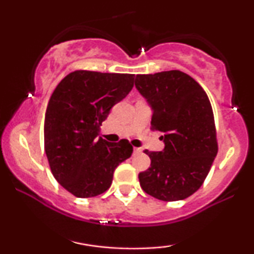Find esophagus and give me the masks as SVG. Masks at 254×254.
<instances>
[{
    "mask_svg": "<svg viewBox=\"0 0 254 254\" xmlns=\"http://www.w3.org/2000/svg\"><path fill=\"white\" fill-rule=\"evenodd\" d=\"M141 151H142L141 148H133V153H135V154H138V153H141Z\"/></svg>",
    "mask_w": 254,
    "mask_h": 254,
    "instance_id": "obj_1",
    "label": "esophagus"
}]
</instances>
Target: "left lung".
<instances>
[{
  "label": "left lung",
  "instance_id": "8db88e82",
  "mask_svg": "<svg viewBox=\"0 0 254 254\" xmlns=\"http://www.w3.org/2000/svg\"><path fill=\"white\" fill-rule=\"evenodd\" d=\"M135 86L153 110L151 129L162 132V151H148L150 167L138 174L145 193L165 202L193 194L217 155L216 127L208 95L180 70L137 75Z\"/></svg>",
  "mask_w": 254,
  "mask_h": 254
}]
</instances>
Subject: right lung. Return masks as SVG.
<instances>
[{
    "label": "right lung",
    "mask_w": 254,
    "mask_h": 254,
    "mask_svg": "<svg viewBox=\"0 0 254 254\" xmlns=\"http://www.w3.org/2000/svg\"><path fill=\"white\" fill-rule=\"evenodd\" d=\"M133 74L76 70L58 83L44 122V147L55 179L75 197L104 193L113 172L129 159L132 145L105 141L100 125L110 110L129 94Z\"/></svg>",
    "instance_id": "obj_1"
}]
</instances>
